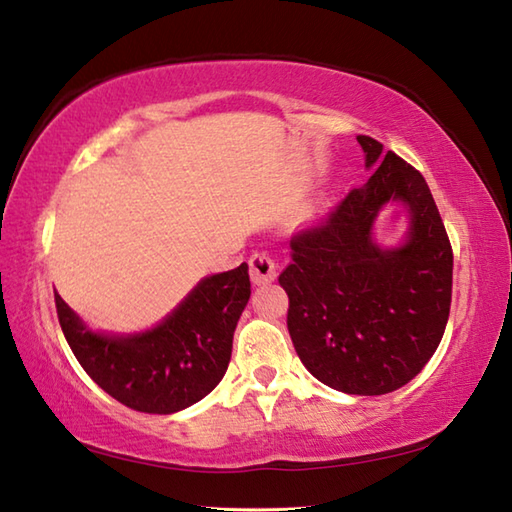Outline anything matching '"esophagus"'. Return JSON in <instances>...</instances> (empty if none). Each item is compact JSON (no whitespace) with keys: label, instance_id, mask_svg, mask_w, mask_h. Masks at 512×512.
Masks as SVG:
<instances>
[{"label":"esophagus","instance_id":"1","mask_svg":"<svg viewBox=\"0 0 512 512\" xmlns=\"http://www.w3.org/2000/svg\"><path fill=\"white\" fill-rule=\"evenodd\" d=\"M250 266V279L257 286H266L277 279V264L266 250H257V253L248 259Z\"/></svg>","mask_w":512,"mask_h":512}]
</instances>
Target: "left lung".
Here are the masks:
<instances>
[{
    "label": "left lung",
    "instance_id": "obj_1",
    "mask_svg": "<svg viewBox=\"0 0 512 512\" xmlns=\"http://www.w3.org/2000/svg\"><path fill=\"white\" fill-rule=\"evenodd\" d=\"M377 170L315 224L290 239L279 275L288 333L319 382L348 395H386L408 384L442 342L453 295V248L419 170L368 135L357 137ZM411 210L407 242L374 244L378 210Z\"/></svg>",
    "mask_w": 512,
    "mask_h": 512
}]
</instances>
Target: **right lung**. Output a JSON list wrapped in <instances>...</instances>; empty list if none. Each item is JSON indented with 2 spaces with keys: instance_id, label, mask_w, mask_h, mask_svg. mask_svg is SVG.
I'll use <instances>...</instances> for the list:
<instances>
[{
  "instance_id": "right-lung-1",
  "label": "right lung",
  "mask_w": 512,
  "mask_h": 512,
  "mask_svg": "<svg viewBox=\"0 0 512 512\" xmlns=\"http://www.w3.org/2000/svg\"><path fill=\"white\" fill-rule=\"evenodd\" d=\"M248 297L242 264L202 279L162 324L128 337L88 330L57 293L55 306L70 350L99 388L139 413L170 415L222 382Z\"/></svg>"
}]
</instances>
